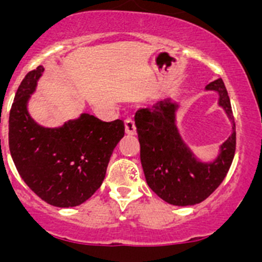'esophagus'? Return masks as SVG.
I'll return each mask as SVG.
<instances>
[{"mask_svg": "<svg viewBox=\"0 0 262 262\" xmlns=\"http://www.w3.org/2000/svg\"><path fill=\"white\" fill-rule=\"evenodd\" d=\"M124 125H125V133L126 134H130V136L136 134L137 128H136V124H134L133 119H130V118L125 119V121H124Z\"/></svg>", "mask_w": 262, "mask_h": 262, "instance_id": "34e87169", "label": "esophagus"}]
</instances>
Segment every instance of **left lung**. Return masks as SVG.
Listing matches in <instances>:
<instances>
[{
	"label": "left lung",
	"instance_id": "1",
	"mask_svg": "<svg viewBox=\"0 0 262 262\" xmlns=\"http://www.w3.org/2000/svg\"><path fill=\"white\" fill-rule=\"evenodd\" d=\"M219 94V105L232 123V134L221 146L213 162H200L182 141L176 126L179 105L166 99L152 109L136 113L141 144V162L148 186L168 204L186 207L199 204L222 184L236 152V124L228 92L222 78L205 87Z\"/></svg>",
	"mask_w": 262,
	"mask_h": 262
}]
</instances>
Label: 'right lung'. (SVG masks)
<instances>
[{"label": "right lung", "instance_id": "obj_1", "mask_svg": "<svg viewBox=\"0 0 262 262\" xmlns=\"http://www.w3.org/2000/svg\"><path fill=\"white\" fill-rule=\"evenodd\" d=\"M43 72L39 66L18 86L9 118L10 152L21 179L40 199L54 207H76L101 186L110 156L124 137V123L81 114L59 128L39 125L28 101Z\"/></svg>", "mask_w": 262, "mask_h": 262}]
</instances>
